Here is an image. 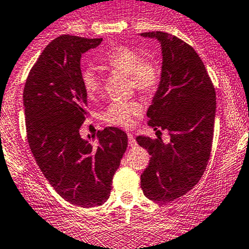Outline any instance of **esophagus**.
<instances>
[{"mask_svg":"<svg viewBox=\"0 0 249 249\" xmlns=\"http://www.w3.org/2000/svg\"><path fill=\"white\" fill-rule=\"evenodd\" d=\"M127 141H129V145L130 147H136L137 145V142L136 140H135V137L132 136V134H127Z\"/></svg>","mask_w":249,"mask_h":249,"instance_id":"34e87169","label":"esophagus"}]
</instances>
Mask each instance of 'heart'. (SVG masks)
<instances>
[{
    "label": "heart",
    "instance_id": "1",
    "mask_svg": "<svg viewBox=\"0 0 249 249\" xmlns=\"http://www.w3.org/2000/svg\"><path fill=\"white\" fill-rule=\"evenodd\" d=\"M101 62L113 71L127 74L132 89L142 94H152L161 82V67L152 57H143L142 53L130 47L110 48L101 56ZM80 83L88 97L92 99L102 89V76L95 67H87L80 72ZM143 112L137 101H113L102 113V119L109 125L131 127Z\"/></svg>",
    "mask_w": 249,
    "mask_h": 249
}]
</instances>
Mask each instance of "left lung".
Wrapping results in <instances>:
<instances>
[{"mask_svg":"<svg viewBox=\"0 0 249 249\" xmlns=\"http://www.w3.org/2000/svg\"><path fill=\"white\" fill-rule=\"evenodd\" d=\"M161 43V82L148 108V125L170 132L136 141L152 155L141 175L143 194L153 201L170 202L187 194L201 179L211 157L215 117V90L194 48L161 31L143 32ZM157 132H160L158 130Z\"/></svg>","mask_w":249,"mask_h":249,"instance_id":"8db88e82","label":"left lung"}]
</instances>
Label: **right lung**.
<instances>
[{
  "instance_id": "1",
  "label": "right lung",
  "mask_w": 249,
  "mask_h": 249,
  "mask_svg": "<svg viewBox=\"0 0 249 249\" xmlns=\"http://www.w3.org/2000/svg\"><path fill=\"white\" fill-rule=\"evenodd\" d=\"M101 42L70 35L53 39L24 88L27 142L37 165L62 199L80 207L107 201L127 147L126 134L118 127L99 130L96 142L79 134L88 117L80 56Z\"/></svg>"
}]
</instances>
